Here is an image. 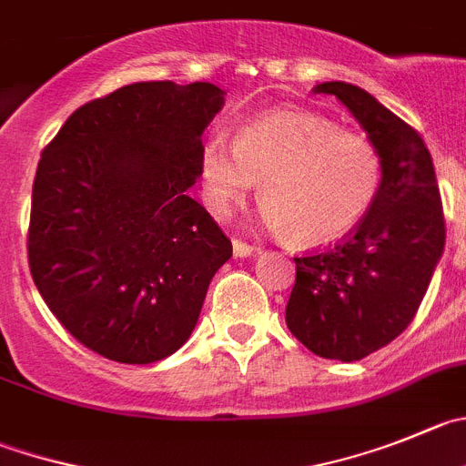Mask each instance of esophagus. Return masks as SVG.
Returning a JSON list of instances; mask_svg holds the SVG:
<instances>
[{"instance_id": "34e87169", "label": "esophagus", "mask_w": 466, "mask_h": 466, "mask_svg": "<svg viewBox=\"0 0 466 466\" xmlns=\"http://www.w3.org/2000/svg\"><path fill=\"white\" fill-rule=\"evenodd\" d=\"M256 251H258V247L256 245H249V242L240 240V238H236V240H233V254H236L238 258H247V256L256 254Z\"/></svg>"}]
</instances>
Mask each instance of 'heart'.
Masks as SVG:
<instances>
[{
	"label": "heart",
	"instance_id": "obj_1",
	"mask_svg": "<svg viewBox=\"0 0 466 466\" xmlns=\"http://www.w3.org/2000/svg\"><path fill=\"white\" fill-rule=\"evenodd\" d=\"M203 194L215 215H228L260 183L268 226L295 245L320 247L352 233L373 210L384 157L369 137L309 112L258 118L236 146L210 139L201 148Z\"/></svg>",
	"mask_w": 466,
	"mask_h": 466
}]
</instances>
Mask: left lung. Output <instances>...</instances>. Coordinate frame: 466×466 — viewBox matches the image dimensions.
I'll use <instances>...</instances> for the list:
<instances>
[{
	"instance_id": "1",
	"label": "left lung",
	"mask_w": 466,
	"mask_h": 466,
	"mask_svg": "<svg viewBox=\"0 0 466 466\" xmlns=\"http://www.w3.org/2000/svg\"><path fill=\"white\" fill-rule=\"evenodd\" d=\"M336 96L384 157V183L369 217L336 245L295 258L286 325L313 354L359 361L414 320L446 240L435 164L419 132L345 82Z\"/></svg>"
}]
</instances>
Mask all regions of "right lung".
<instances>
[{"mask_svg": "<svg viewBox=\"0 0 466 466\" xmlns=\"http://www.w3.org/2000/svg\"><path fill=\"white\" fill-rule=\"evenodd\" d=\"M215 84L137 82L75 109L38 159L29 256L38 292L84 348L153 363L192 334L233 245L187 197Z\"/></svg>", "mask_w": 466, "mask_h": 466, "instance_id": "1", "label": "right lung"}]
</instances>
